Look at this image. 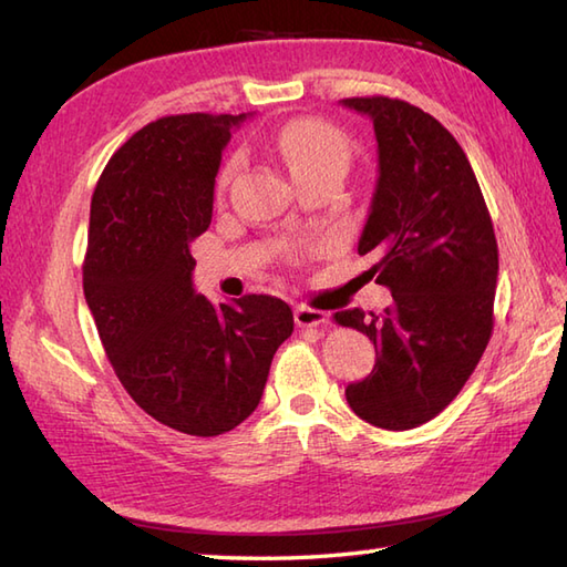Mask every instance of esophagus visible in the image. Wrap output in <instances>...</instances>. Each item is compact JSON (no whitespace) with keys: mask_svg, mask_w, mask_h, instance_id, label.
<instances>
[{"mask_svg":"<svg viewBox=\"0 0 567 567\" xmlns=\"http://www.w3.org/2000/svg\"><path fill=\"white\" fill-rule=\"evenodd\" d=\"M295 321H297V327H302V329L321 327V323L329 321V315H327V311H321V309H311V307L299 305L295 309Z\"/></svg>","mask_w":567,"mask_h":567,"instance_id":"1","label":"esophagus"}]
</instances>
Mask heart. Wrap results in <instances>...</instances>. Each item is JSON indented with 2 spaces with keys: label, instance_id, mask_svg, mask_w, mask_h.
<instances>
[{
  "label": "heart",
  "instance_id": "obj_1",
  "mask_svg": "<svg viewBox=\"0 0 567 567\" xmlns=\"http://www.w3.org/2000/svg\"><path fill=\"white\" fill-rule=\"evenodd\" d=\"M272 143L277 153L282 155L287 167H290L292 177L309 171H319V167H341L346 173L348 161H351L348 138L336 126L317 122V118H297V122L285 124L275 134ZM238 167L240 158L234 155L219 175L221 187L228 185V179L236 175Z\"/></svg>",
  "mask_w": 567,
  "mask_h": 567
}]
</instances>
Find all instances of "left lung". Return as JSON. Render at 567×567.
Wrapping results in <instances>:
<instances>
[{
  "label": "left lung",
  "mask_w": 567,
  "mask_h": 567,
  "mask_svg": "<svg viewBox=\"0 0 567 567\" xmlns=\"http://www.w3.org/2000/svg\"><path fill=\"white\" fill-rule=\"evenodd\" d=\"M370 116L378 185L358 240L392 305L336 311V323L375 343V368L346 388L368 424L406 431L449 406L492 336L497 238L477 177L451 131L419 106L390 97L341 100Z\"/></svg>",
  "instance_id": "8db88e82"
}]
</instances>
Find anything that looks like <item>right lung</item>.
I'll list each match as a JSON object with an SVG mask.
<instances>
[{
  "mask_svg": "<svg viewBox=\"0 0 567 567\" xmlns=\"http://www.w3.org/2000/svg\"><path fill=\"white\" fill-rule=\"evenodd\" d=\"M246 114H177L136 131L92 195L84 299L118 382L143 412L189 436H219L262 396L295 331L282 299L212 305L192 287L189 244L207 231L214 177Z\"/></svg>",
  "mask_w": 567,
  "mask_h": 567,
  "instance_id": "1",
  "label": "right lung"
}]
</instances>
